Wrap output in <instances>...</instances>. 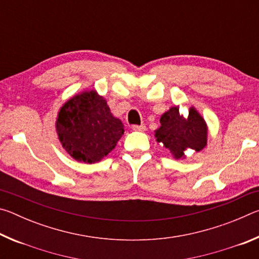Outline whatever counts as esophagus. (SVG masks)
<instances>
[{"label": "esophagus", "instance_id": "34e87169", "mask_svg": "<svg viewBox=\"0 0 259 259\" xmlns=\"http://www.w3.org/2000/svg\"><path fill=\"white\" fill-rule=\"evenodd\" d=\"M131 129L135 130V131H145L146 130V125L145 124H140V125L135 124V125L131 126Z\"/></svg>", "mask_w": 259, "mask_h": 259}]
</instances>
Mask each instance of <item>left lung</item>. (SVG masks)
<instances>
[{
    "label": "left lung",
    "mask_w": 259,
    "mask_h": 259,
    "mask_svg": "<svg viewBox=\"0 0 259 259\" xmlns=\"http://www.w3.org/2000/svg\"><path fill=\"white\" fill-rule=\"evenodd\" d=\"M161 126L155 130V138L176 160L185 157L188 148L196 152L207 146L208 126L201 114L194 107L188 111L187 117L179 113V107L174 106L160 119Z\"/></svg>",
    "instance_id": "8db88e82"
}]
</instances>
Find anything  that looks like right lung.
<instances>
[{
    "instance_id": "add662e5",
    "label": "right lung",
    "mask_w": 259,
    "mask_h": 259,
    "mask_svg": "<svg viewBox=\"0 0 259 259\" xmlns=\"http://www.w3.org/2000/svg\"><path fill=\"white\" fill-rule=\"evenodd\" d=\"M123 128L96 90L83 91L68 99L56 121L61 145L73 159L84 163L99 162L115 148Z\"/></svg>"
}]
</instances>
